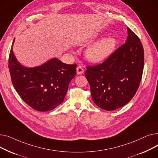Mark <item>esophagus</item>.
<instances>
[{
	"instance_id": "esophagus-1",
	"label": "esophagus",
	"mask_w": 158,
	"mask_h": 158,
	"mask_svg": "<svg viewBox=\"0 0 158 158\" xmlns=\"http://www.w3.org/2000/svg\"><path fill=\"white\" fill-rule=\"evenodd\" d=\"M83 72H84V70H83V69H82V66H80V65L78 66L77 67V73L78 75H81Z\"/></svg>"
}]
</instances>
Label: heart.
Listing matches in <instances>:
<instances>
[{"mask_svg":"<svg viewBox=\"0 0 158 158\" xmlns=\"http://www.w3.org/2000/svg\"><path fill=\"white\" fill-rule=\"evenodd\" d=\"M117 41L113 36H107L89 46L86 51L87 59L94 63L106 60L114 52Z\"/></svg>","mask_w":158,"mask_h":158,"instance_id":"heart-1","label":"heart"}]
</instances>
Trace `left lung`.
Wrapping results in <instances>:
<instances>
[{"instance_id":"1","label":"left lung","mask_w":158,"mask_h":158,"mask_svg":"<svg viewBox=\"0 0 158 158\" xmlns=\"http://www.w3.org/2000/svg\"><path fill=\"white\" fill-rule=\"evenodd\" d=\"M126 44L101 64L87 66L85 77L94 102L106 111L127 104L135 95L144 67V51L138 37L129 27Z\"/></svg>"}]
</instances>
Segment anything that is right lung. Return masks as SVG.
I'll return each mask as SVG.
<instances>
[{"mask_svg":"<svg viewBox=\"0 0 158 158\" xmlns=\"http://www.w3.org/2000/svg\"><path fill=\"white\" fill-rule=\"evenodd\" d=\"M8 66L13 85L22 100L32 109L47 111L61 104L70 82L76 74V64H69L53 57L35 67L21 64L13 51Z\"/></svg>","mask_w":158,"mask_h":158,"instance_id":"add662e5","label":"right lung"}]
</instances>
